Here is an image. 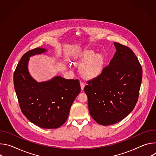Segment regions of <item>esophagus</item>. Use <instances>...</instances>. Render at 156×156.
<instances>
[{
	"label": "esophagus",
	"mask_w": 156,
	"mask_h": 156,
	"mask_svg": "<svg viewBox=\"0 0 156 156\" xmlns=\"http://www.w3.org/2000/svg\"><path fill=\"white\" fill-rule=\"evenodd\" d=\"M80 85H81V90H83V89H84V86H85V84H84V83L83 82L81 81V82H80Z\"/></svg>",
	"instance_id": "1"
}]
</instances>
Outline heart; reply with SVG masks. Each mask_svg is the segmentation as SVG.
<instances>
[{
    "label": "heart",
    "mask_w": 156,
    "mask_h": 156,
    "mask_svg": "<svg viewBox=\"0 0 156 156\" xmlns=\"http://www.w3.org/2000/svg\"><path fill=\"white\" fill-rule=\"evenodd\" d=\"M93 55V52H87L85 55V58H90ZM103 63V58L100 55H94L89 58L81 65V72L87 78H93L97 76L101 72Z\"/></svg>",
    "instance_id": "1"
}]
</instances>
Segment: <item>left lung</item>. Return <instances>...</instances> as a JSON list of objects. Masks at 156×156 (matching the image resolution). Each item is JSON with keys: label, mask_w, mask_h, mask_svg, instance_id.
<instances>
[{"label": "left lung", "mask_w": 156, "mask_h": 156, "mask_svg": "<svg viewBox=\"0 0 156 156\" xmlns=\"http://www.w3.org/2000/svg\"><path fill=\"white\" fill-rule=\"evenodd\" d=\"M114 44L117 51L109 65L87 81L84 88L91 116L104 126L120 122L135 108L143 76L141 65L133 51Z\"/></svg>", "instance_id": "obj_1"}]
</instances>
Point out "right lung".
<instances>
[{
    "label": "right lung",
    "mask_w": 156,
    "mask_h": 156,
    "mask_svg": "<svg viewBox=\"0 0 156 156\" xmlns=\"http://www.w3.org/2000/svg\"><path fill=\"white\" fill-rule=\"evenodd\" d=\"M46 52L37 48L22 56L13 75L15 90L24 115L31 123L46 129L57 128L67 120L73 102L81 91L78 80L57 76L37 82L29 73L31 56Z\"/></svg>",
    "instance_id": "1"
}]
</instances>
